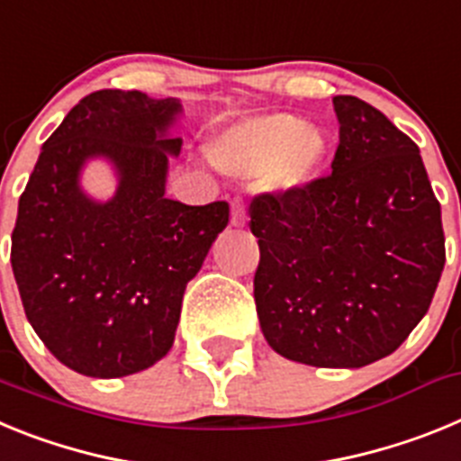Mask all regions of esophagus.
I'll return each instance as SVG.
<instances>
[{
	"instance_id": "34e87169",
	"label": "esophagus",
	"mask_w": 461,
	"mask_h": 461,
	"mask_svg": "<svg viewBox=\"0 0 461 461\" xmlns=\"http://www.w3.org/2000/svg\"><path fill=\"white\" fill-rule=\"evenodd\" d=\"M230 223L238 228L247 226V210H244V203L235 198L233 205H230Z\"/></svg>"
}]
</instances>
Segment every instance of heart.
<instances>
[{"label":"heart","mask_w":461,"mask_h":461,"mask_svg":"<svg viewBox=\"0 0 461 461\" xmlns=\"http://www.w3.org/2000/svg\"><path fill=\"white\" fill-rule=\"evenodd\" d=\"M328 154L323 133L288 113L228 126L210 145L212 161L235 177H258L276 191H295L319 175Z\"/></svg>","instance_id":"obj_1"}]
</instances>
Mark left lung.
<instances>
[{"instance_id":"8db88e82","label":"left lung","mask_w":461,"mask_h":461,"mask_svg":"<svg viewBox=\"0 0 461 461\" xmlns=\"http://www.w3.org/2000/svg\"><path fill=\"white\" fill-rule=\"evenodd\" d=\"M332 173L258 194L254 300L267 344L312 367H365L420 323L446 266L420 149L381 110L335 96Z\"/></svg>"}]
</instances>
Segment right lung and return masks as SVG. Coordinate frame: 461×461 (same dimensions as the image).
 Listing matches in <instances>:
<instances>
[{
	"label": "right lung",
	"mask_w": 461,
	"mask_h": 461,
	"mask_svg": "<svg viewBox=\"0 0 461 461\" xmlns=\"http://www.w3.org/2000/svg\"><path fill=\"white\" fill-rule=\"evenodd\" d=\"M180 101L131 89L85 96L43 142L18 203L11 266L27 321L57 360L94 378L152 367L170 351L185 288L228 223V203L166 198ZM116 166L105 203L79 189L87 158Z\"/></svg>",
	"instance_id": "add662e5"
}]
</instances>
